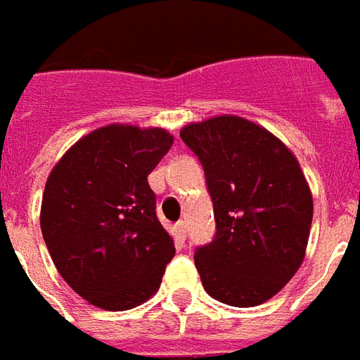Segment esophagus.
I'll use <instances>...</instances> for the list:
<instances>
[{"label": "esophagus", "mask_w": 360, "mask_h": 360, "mask_svg": "<svg viewBox=\"0 0 360 360\" xmlns=\"http://www.w3.org/2000/svg\"><path fill=\"white\" fill-rule=\"evenodd\" d=\"M174 234H176L178 241L186 240V224L184 222H176L174 224Z\"/></svg>", "instance_id": "obj_1"}]
</instances>
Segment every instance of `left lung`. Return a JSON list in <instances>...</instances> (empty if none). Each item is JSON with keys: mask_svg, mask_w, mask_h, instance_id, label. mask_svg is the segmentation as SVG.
Instances as JSON below:
<instances>
[{"mask_svg": "<svg viewBox=\"0 0 360 360\" xmlns=\"http://www.w3.org/2000/svg\"><path fill=\"white\" fill-rule=\"evenodd\" d=\"M212 199L217 234L195 249L211 297L255 307L274 297L305 259L313 195L295 155L251 120L222 115L184 126Z\"/></svg>", "mask_w": 360, "mask_h": 360, "instance_id": "obj_1", "label": "left lung"}]
</instances>
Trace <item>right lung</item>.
Here are the masks:
<instances>
[{
  "mask_svg": "<svg viewBox=\"0 0 360 360\" xmlns=\"http://www.w3.org/2000/svg\"><path fill=\"white\" fill-rule=\"evenodd\" d=\"M172 141L162 128L103 126L76 141L47 178L44 241L65 282L91 305L126 311L161 285L176 249L148 176Z\"/></svg>",
  "mask_w": 360,
  "mask_h": 360,
  "instance_id": "add662e5",
  "label": "right lung"
}]
</instances>
